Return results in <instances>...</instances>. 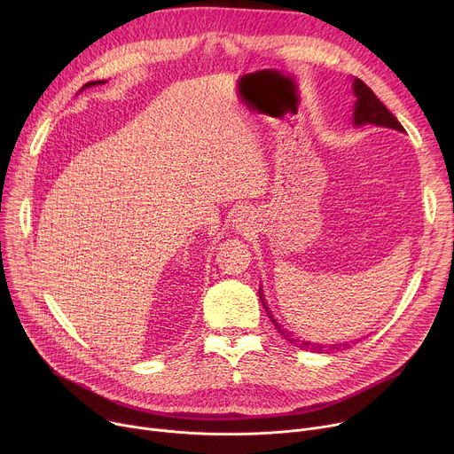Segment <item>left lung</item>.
<instances>
[{"mask_svg": "<svg viewBox=\"0 0 454 454\" xmlns=\"http://www.w3.org/2000/svg\"><path fill=\"white\" fill-rule=\"evenodd\" d=\"M352 89H354V95H356V104H354V124L356 126H365V124H374V126H380V128H390V129H398V131H403V126L398 122V118L392 114L380 100L378 97L372 93V89L361 82L359 78H354V83H352ZM259 297H261V303L264 305L266 309V303H264V297H262V290H259ZM271 323L276 325V328L279 330V334L288 340L290 343H294L295 347L299 348H305V350H312V352H328V350H345L348 347V341L345 343H334V345H319V343H312V341H303L299 338H294L292 332L285 330L278 319H274V316L270 314V310L266 309Z\"/></svg>", "mask_w": 454, "mask_h": 454, "instance_id": "1", "label": "left lung"}]
</instances>
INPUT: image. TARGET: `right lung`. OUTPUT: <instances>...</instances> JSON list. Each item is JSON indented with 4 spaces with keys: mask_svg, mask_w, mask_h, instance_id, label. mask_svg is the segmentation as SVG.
<instances>
[{
    "mask_svg": "<svg viewBox=\"0 0 454 454\" xmlns=\"http://www.w3.org/2000/svg\"><path fill=\"white\" fill-rule=\"evenodd\" d=\"M98 83H106V80H98V82H87V83H85L82 89H85V87H93V85H98ZM82 89H80V90H82Z\"/></svg>",
    "mask_w": 454,
    "mask_h": 454,
    "instance_id": "1",
    "label": "right lung"
}]
</instances>
